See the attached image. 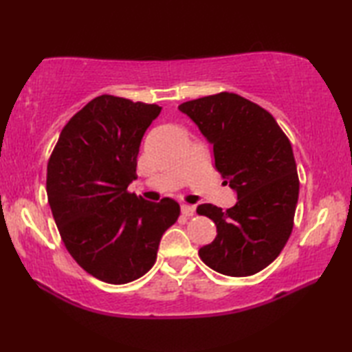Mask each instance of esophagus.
<instances>
[{
  "label": "esophagus",
  "instance_id": "34e87169",
  "mask_svg": "<svg viewBox=\"0 0 352 352\" xmlns=\"http://www.w3.org/2000/svg\"><path fill=\"white\" fill-rule=\"evenodd\" d=\"M194 212H195V208L192 206V205H182V214L184 217H190V216H194Z\"/></svg>",
  "mask_w": 352,
  "mask_h": 352
}]
</instances>
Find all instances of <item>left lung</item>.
<instances>
[{"label": "left lung", "instance_id": "obj_1", "mask_svg": "<svg viewBox=\"0 0 352 352\" xmlns=\"http://www.w3.org/2000/svg\"><path fill=\"white\" fill-rule=\"evenodd\" d=\"M189 116L212 146L214 164L237 195L233 208L197 206L217 236L201 261L226 276H250L275 261L289 241L300 192L294 151L269 111L234 93L188 100Z\"/></svg>", "mask_w": 352, "mask_h": 352}]
</instances>
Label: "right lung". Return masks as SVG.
Wrapping results in <instances>:
<instances>
[{
	"label": "right lung",
	"instance_id": "right-lung-1",
	"mask_svg": "<svg viewBox=\"0 0 352 352\" xmlns=\"http://www.w3.org/2000/svg\"><path fill=\"white\" fill-rule=\"evenodd\" d=\"M162 107L102 94L63 127L47 163L46 192L65 247L83 270L127 284L152 269L175 200L127 192L141 140Z\"/></svg>",
	"mask_w": 352,
	"mask_h": 352
}]
</instances>
